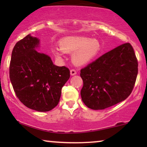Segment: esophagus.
Listing matches in <instances>:
<instances>
[{
  "label": "esophagus",
  "instance_id": "34e87169",
  "mask_svg": "<svg viewBox=\"0 0 147 147\" xmlns=\"http://www.w3.org/2000/svg\"><path fill=\"white\" fill-rule=\"evenodd\" d=\"M70 74H71V76H75L77 74V71L75 69H71L70 70Z\"/></svg>",
  "mask_w": 147,
  "mask_h": 147
}]
</instances>
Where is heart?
Instances as JSON below:
<instances>
[{"label": "heart", "instance_id": "1", "mask_svg": "<svg viewBox=\"0 0 147 147\" xmlns=\"http://www.w3.org/2000/svg\"><path fill=\"white\" fill-rule=\"evenodd\" d=\"M60 49L55 46L52 52L61 59L63 53H73L72 61L77 65H85L94 61L101 51V45L96 39L86 37H67L59 41Z\"/></svg>", "mask_w": 147, "mask_h": 147}]
</instances>
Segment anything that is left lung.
Masks as SVG:
<instances>
[{"label":"left lung","instance_id":"8db88e82","mask_svg":"<svg viewBox=\"0 0 147 147\" xmlns=\"http://www.w3.org/2000/svg\"><path fill=\"white\" fill-rule=\"evenodd\" d=\"M138 61L132 45L124 43L80 71L82 100L92 110H103L126 100L133 90Z\"/></svg>","mask_w":147,"mask_h":147}]
</instances>
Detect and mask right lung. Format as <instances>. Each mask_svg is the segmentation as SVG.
Wrapping results in <instances>:
<instances>
[{"instance_id": "obj_1", "label": "right lung", "mask_w": 147, "mask_h": 147, "mask_svg": "<svg viewBox=\"0 0 147 147\" xmlns=\"http://www.w3.org/2000/svg\"><path fill=\"white\" fill-rule=\"evenodd\" d=\"M39 42L29 34L16 43L9 76L16 96L24 105L36 111L47 112L59 103L70 72L65 66L54 65L49 56L36 51Z\"/></svg>"}]
</instances>
